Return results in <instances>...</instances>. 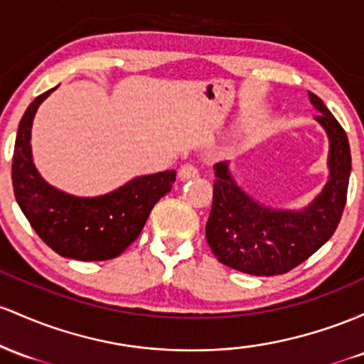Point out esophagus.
<instances>
[{
    "label": "esophagus",
    "mask_w": 364,
    "mask_h": 364,
    "mask_svg": "<svg viewBox=\"0 0 364 364\" xmlns=\"http://www.w3.org/2000/svg\"><path fill=\"white\" fill-rule=\"evenodd\" d=\"M199 175L198 168H196L194 165H191V163H186V165L181 166V170H178V177L182 178V181H189V178H196Z\"/></svg>",
    "instance_id": "34e87169"
}]
</instances>
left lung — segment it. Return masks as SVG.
Segmentation results:
<instances>
[{"label": "left lung", "mask_w": 364, "mask_h": 364, "mask_svg": "<svg viewBox=\"0 0 364 364\" xmlns=\"http://www.w3.org/2000/svg\"><path fill=\"white\" fill-rule=\"evenodd\" d=\"M309 101L330 141V177L323 191L301 211L273 210L237 186L228 163L213 166V204L206 240L220 263L256 277L282 275L314 255L342 218L350 175V148L346 130L316 94Z\"/></svg>", "instance_id": "obj_1"}]
</instances>
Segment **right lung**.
Listing matches in <instances>:
<instances>
[{"mask_svg": "<svg viewBox=\"0 0 364 364\" xmlns=\"http://www.w3.org/2000/svg\"><path fill=\"white\" fill-rule=\"evenodd\" d=\"M55 89L36 97L18 124L11 163L15 199L36 234L60 256L113 259L137 239L154 204L171 191L177 173L166 170L137 177L97 198H75L50 186L32 161L31 129L39 105Z\"/></svg>", "mask_w": 364, "mask_h": 364, "instance_id": "1", "label": "right lung"}]
</instances>
